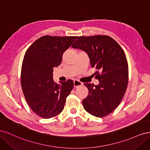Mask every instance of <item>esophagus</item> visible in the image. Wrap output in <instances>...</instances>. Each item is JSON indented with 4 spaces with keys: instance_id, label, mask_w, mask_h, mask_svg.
<instances>
[{
    "instance_id": "1",
    "label": "esophagus",
    "mask_w": 150,
    "mask_h": 150,
    "mask_svg": "<svg viewBox=\"0 0 150 150\" xmlns=\"http://www.w3.org/2000/svg\"><path fill=\"white\" fill-rule=\"evenodd\" d=\"M82 85H83V83L80 82L79 81H78V80H74V86L75 88H77V87H78V86H82Z\"/></svg>"
}]
</instances>
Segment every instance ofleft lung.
Here are the masks:
<instances>
[{
    "instance_id": "obj_1",
    "label": "left lung",
    "mask_w": 150,
    "mask_h": 150,
    "mask_svg": "<svg viewBox=\"0 0 150 150\" xmlns=\"http://www.w3.org/2000/svg\"><path fill=\"white\" fill-rule=\"evenodd\" d=\"M72 47L88 54L96 69L98 86L84 83L89 90L83 100L85 110L98 117L110 115L119 106L128 83V64L123 50L115 39L105 35L79 36Z\"/></svg>"
}]
</instances>
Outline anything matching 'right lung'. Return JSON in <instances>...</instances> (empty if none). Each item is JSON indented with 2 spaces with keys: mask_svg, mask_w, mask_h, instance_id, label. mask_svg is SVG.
I'll list each match as a JSON object with an SVG mask.
<instances>
[{
  "mask_svg": "<svg viewBox=\"0 0 150 150\" xmlns=\"http://www.w3.org/2000/svg\"><path fill=\"white\" fill-rule=\"evenodd\" d=\"M77 36L44 35L31 45L25 54L21 68L22 89L33 111L44 119L62 112L67 97L74 87L73 81L53 79V67L59 66L62 54Z\"/></svg>",
  "mask_w": 150,
  "mask_h": 150,
  "instance_id": "1",
  "label": "right lung"
}]
</instances>
